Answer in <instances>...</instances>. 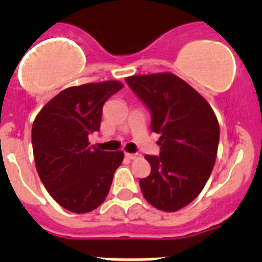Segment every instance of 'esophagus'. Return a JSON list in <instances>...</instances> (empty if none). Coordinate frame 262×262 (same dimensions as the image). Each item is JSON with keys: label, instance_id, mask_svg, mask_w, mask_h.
<instances>
[{"label": "esophagus", "instance_id": "1", "mask_svg": "<svg viewBox=\"0 0 262 262\" xmlns=\"http://www.w3.org/2000/svg\"><path fill=\"white\" fill-rule=\"evenodd\" d=\"M126 157H127V159H129V160H136V159H139V157H140V155H139V154H126Z\"/></svg>", "mask_w": 262, "mask_h": 262}]
</instances>
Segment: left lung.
<instances>
[{
  "label": "left lung",
  "mask_w": 262,
  "mask_h": 262,
  "mask_svg": "<svg viewBox=\"0 0 262 262\" xmlns=\"http://www.w3.org/2000/svg\"><path fill=\"white\" fill-rule=\"evenodd\" d=\"M127 85L151 111V129L160 134V156L145 155L151 174L140 189L154 207L182 209L202 191L214 168L219 123L209 102L173 73L131 76Z\"/></svg>",
  "instance_id": "1"
}]
</instances>
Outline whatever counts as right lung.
<instances>
[{"instance_id": "right-lung-1", "label": "right lung", "mask_w": 262, "mask_h": 262, "mask_svg": "<svg viewBox=\"0 0 262 262\" xmlns=\"http://www.w3.org/2000/svg\"><path fill=\"white\" fill-rule=\"evenodd\" d=\"M123 84L103 81L64 89L41 108L32 124V151L41 182L61 207L76 214L97 209L110 190L123 152L89 145L102 107Z\"/></svg>"}]
</instances>
